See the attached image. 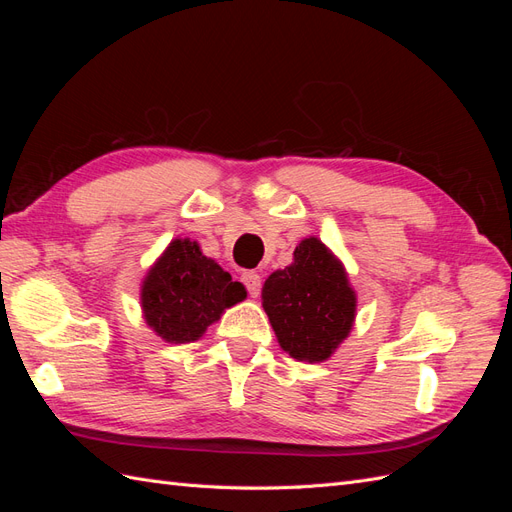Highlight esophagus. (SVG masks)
I'll list each match as a JSON object with an SVG mask.
<instances>
[{
	"instance_id": "obj_1",
	"label": "esophagus",
	"mask_w": 512,
	"mask_h": 512,
	"mask_svg": "<svg viewBox=\"0 0 512 512\" xmlns=\"http://www.w3.org/2000/svg\"><path fill=\"white\" fill-rule=\"evenodd\" d=\"M241 282H243V286L247 288V292H250V297H258L262 280H260V275H258L256 271H245V273L241 275Z\"/></svg>"
}]
</instances>
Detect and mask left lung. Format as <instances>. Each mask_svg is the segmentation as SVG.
Returning a JSON list of instances; mask_svg holds the SVG:
<instances>
[{
	"label": "left lung",
	"instance_id": "1",
	"mask_svg": "<svg viewBox=\"0 0 512 512\" xmlns=\"http://www.w3.org/2000/svg\"><path fill=\"white\" fill-rule=\"evenodd\" d=\"M262 307L277 342L292 359L316 363L329 359L348 337L356 297L342 262L309 237L294 250L290 267L269 275Z\"/></svg>",
	"mask_w": 512,
	"mask_h": 512
}]
</instances>
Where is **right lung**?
Instances as JSON below:
<instances>
[{
	"label": "right lung",
	"mask_w": 512,
	"mask_h": 512,
	"mask_svg": "<svg viewBox=\"0 0 512 512\" xmlns=\"http://www.w3.org/2000/svg\"><path fill=\"white\" fill-rule=\"evenodd\" d=\"M243 299L245 288L190 239L168 245L141 292L147 324L173 344L194 342L226 307Z\"/></svg>",
	"instance_id": "add662e5"
}]
</instances>
